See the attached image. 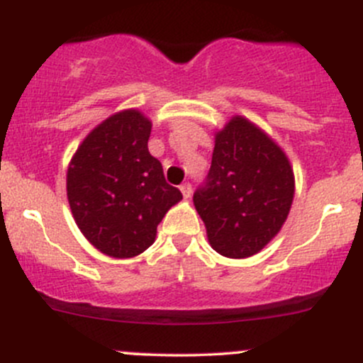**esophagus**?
<instances>
[{
	"instance_id": "1",
	"label": "esophagus",
	"mask_w": 363,
	"mask_h": 363,
	"mask_svg": "<svg viewBox=\"0 0 363 363\" xmlns=\"http://www.w3.org/2000/svg\"><path fill=\"white\" fill-rule=\"evenodd\" d=\"M181 193L184 198H189L191 196V184L189 182H184V184H181Z\"/></svg>"
}]
</instances>
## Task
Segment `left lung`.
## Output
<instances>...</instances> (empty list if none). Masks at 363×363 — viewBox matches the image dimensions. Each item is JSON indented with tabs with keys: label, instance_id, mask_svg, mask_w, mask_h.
Listing matches in <instances>:
<instances>
[{
	"label": "left lung",
	"instance_id": "left-lung-1",
	"mask_svg": "<svg viewBox=\"0 0 363 363\" xmlns=\"http://www.w3.org/2000/svg\"><path fill=\"white\" fill-rule=\"evenodd\" d=\"M294 191V170L284 150L250 120L233 116L216 132L207 182L193 201L212 249L245 259L278 235Z\"/></svg>",
	"mask_w": 363,
	"mask_h": 363
}]
</instances>
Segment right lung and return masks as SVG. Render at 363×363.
Instances as JSON below:
<instances>
[{"instance_id": "add662e5", "label": "right lung", "mask_w": 363, "mask_h": 363, "mask_svg": "<svg viewBox=\"0 0 363 363\" xmlns=\"http://www.w3.org/2000/svg\"><path fill=\"white\" fill-rule=\"evenodd\" d=\"M151 120L139 109L106 118L67 167V200L79 231L102 254L128 259L152 245L165 213L182 200L150 155Z\"/></svg>"}]
</instances>
